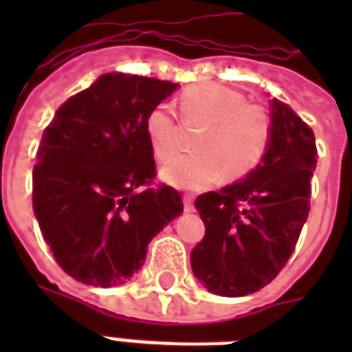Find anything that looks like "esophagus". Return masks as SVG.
I'll list each match as a JSON object with an SVG mask.
<instances>
[{"instance_id":"34e87169","label":"esophagus","mask_w":352,"mask_h":352,"mask_svg":"<svg viewBox=\"0 0 352 352\" xmlns=\"http://www.w3.org/2000/svg\"><path fill=\"white\" fill-rule=\"evenodd\" d=\"M182 203H184V212H193V197H192V195H184Z\"/></svg>"}]
</instances>
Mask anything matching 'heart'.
I'll return each instance as SVG.
<instances>
[{
    "label": "heart",
    "mask_w": 352,
    "mask_h": 352,
    "mask_svg": "<svg viewBox=\"0 0 352 352\" xmlns=\"http://www.w3.org/2000/svg\"><path fill=\"white\" fill-rule=\"evenodd\" d=\"M184 118L204 126L195 140L199 153L179 155L162 168V181L182 190H203L225 177L237 181L261 164L272 140V118L223 84H195L181 93ZM146 137L159 160L177 151V126L170 106L159 104L146 117Z\"/></svg>",
    "instance_id": "1"
}]
</instances>
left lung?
I'll list each match as a JSON object with an SVG mask.
<instances>
[{"label": "left lung", "mask_w": 352, "mask_h": 352, "mask_svg": "<svg viewBox=\"0 0 352 352\" xmlns=\"http://www.w3.org/2000/svg\"><path fill=\"white\" fill-rule=\"evenodd\" d=\"M270 118L272 140L261 164L195 199L206 232L192 250V270L214 294L239 298L267 287L292 256L311 210L314 133L276 98Z\"/></svg>", "instance_id": "1"}]
</instances>
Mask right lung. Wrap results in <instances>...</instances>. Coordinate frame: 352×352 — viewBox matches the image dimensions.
<instances>
[{"mask_svg":"<svg viewBox=\"0 0 352 352\" xmlns=\"http://www.w3.org/2000/svg\"><path fill=\"white\" fill-rule=\"evenodd\" d=\"M179 84L102 74L58 107L32 171V208L56 263L76 281L117 287L144 265L149 241L182 214L153 186L146 117Z\"/></svg>","mask_w":352,"mask_h":352,"instance_id":"obj_1","label":"right lung"}]
</instances>
